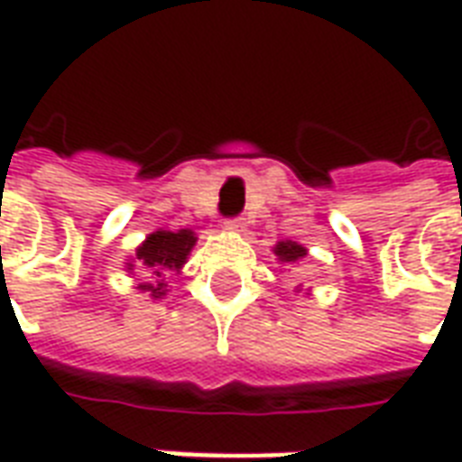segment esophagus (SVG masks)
Wrapping results in <instances>:
<instances>
[{"label":"esophagus","instance_id":"obj_1","mask_svg":"<svg viewBox=\"0 0 462 462\" xmlns=\"http://www.w3.org/2000/svg\"><path fill=\"white\" fill-rule=\"evenodd\" d=\"M245 227H247V222H245V217H230V220H225V230L245 232Z\"/></svg>","mask_w":462,"mask_h":462}]
</instances>
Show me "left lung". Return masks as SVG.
I'll use <instances>...</instances> for the list:
<instances>
[{"instance_id":"obj_1","label":"left lung","mask_w":462,"mask_h":462,"mask_svg":"<svg viewBox=\"0 0 462 462\" xmlns=\"http://www.w3.org/2000/svg\"><path fill=\"white\" fill-rule=\"evenodd\" d=\"M274 254H277V260L284 262V264H291V262H300L301 257L307 254V250H304L301 245H297V242L284 240L274 245Z\"/></svg>"}]
</instances>
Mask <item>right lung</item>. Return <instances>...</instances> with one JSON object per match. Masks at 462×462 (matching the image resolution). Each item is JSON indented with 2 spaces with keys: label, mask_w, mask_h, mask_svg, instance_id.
<instances>
[{
  "label": "right lung",
  "mask_w": 462,
  "mask_h": 462,
  "mask_svg": "<svg viewBox=\"0 0 462 462\" xmlns=\"http://www.w3.org/2000/svg\"><path fill=\"white\" fill-rule=\"evenodd\" d=\"M198 242L192 230H155L148 235L143 245L135 250V257L131 262H125L128 272L141 270L145 274H151L152 282H143L138 284V290L148 291L152 300L165 297V274L168 272H180V267L188 260L192 245Z\"/></svg>",
  "instance_id": "obj_1"
}]
</instances>
